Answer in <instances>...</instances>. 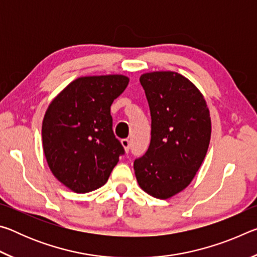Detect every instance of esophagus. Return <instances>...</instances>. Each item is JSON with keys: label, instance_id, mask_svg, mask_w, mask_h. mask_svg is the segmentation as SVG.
Masks as SVG:
<instances>
[{"label": "esophagus", "instance_id": "obj_1", "mask_svg": "<svg viewBox=\"0 0 257 257\" xmlns=\"http://www.w3.org/2000/svg\"><path fill=\"white\" fill-rule=\"evenodd\" d=\"M121 145L123 146V149L125 152H129V149H130V142L129 139L124 138V139H121Z\"/></svg>", "mask_w": 257, "mask_h": 257}]
</instances>
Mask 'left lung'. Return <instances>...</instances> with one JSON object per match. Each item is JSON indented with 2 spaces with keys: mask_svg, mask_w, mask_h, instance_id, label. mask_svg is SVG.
Listing matches in <instances>:
<instances>
[{
  "mask_svg": "<svg viewBox=\"0 0 257 257\" xmlns=\"http://www.w3.org/2000/svg\"><path fill=\"white\" fill-rule=\"evenodd\" d=\"M152 118L151 144L134 162L141 188L151 196L168 199L193 181L211 139L206 101L188 78L175 71L143 73Z\"/></svg>",
  "mask_w": 257,
  "mask_h": 257,
  "instance_id": "1",
  "label": "left lung"
}]
</instances>
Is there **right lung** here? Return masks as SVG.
<instances>
[{"label": "right lung", "mask_w": 257, "mask_h": 257, "mask_svg": "<svg viewBox=\"0 0 257 257\" xmlns=\"http://www.w3.org/2000/svg\"><path fill=\"white\" fill-rule=\"evenodd\" d=\"M128 84L123 75L79 77L47 107L42 124L46 162L56 179L75 193L102 187L124 153L113 134L110 108Z\"/></svg>", "instance_id": "obj_1"}]
</instances>
